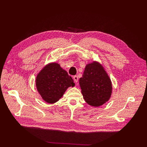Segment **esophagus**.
Listing matches in <instances>:
<instances>
[{
	"instance_id": "esophagus-1",
	"label": "esophagus",
	"mask_w": 147,
	"mask_h": 147,
	"mask_svg": "<svg viewBox=\"0 0 147 147\" xmlns=\"http://www.w3.org/2000/svg\"><path fill=\"white\" fill-rule=\"evenodd\" d=\"M73 80H74V82L77 83L78 82V77L77 76H73Z\"/></svg>"
}]
</instances>
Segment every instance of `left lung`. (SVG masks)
<instances>
[{
	"instance_id": "left-lung-1",
	"label": "left lung",
	"mask_w": 147,
	"mask_h": 147,
	"mask_svg": "<svg viewBox=\"0 0 147 147\" xmlns=\"http://www.w3.org/2000/svg\"><path fill=\"white\" fill-rule=\"evenodd\" d=\"M79 82L83 98L89 105L98 107L110 98L111 81L99 64L93 62L87 64Z\"/></svg>"
}]
</instances>
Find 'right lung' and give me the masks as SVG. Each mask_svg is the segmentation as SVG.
<instances>
[{
  "label": "right lung",
  "instance_id": "right-lung-1",
  "mask_svg": "<svg viewBox=\"0 0 147 147\" xmlns=\"http://www.w3.org/2000/svg\"><path fill=\"white\" fill-rule=\"evenodd\" d=\"M36 88L42 98L50 104L58 101L68 87L74 83L71 76L57 63L47 65L36 79Z\"/></svg>",
  "mask_w": 147,
  "mask_h": 147
}]
</instances>
